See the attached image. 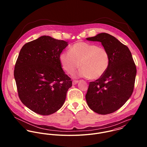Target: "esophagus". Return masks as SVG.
Masks as SVG:
<instances>
[{
  "instance_id": "34e87169",
  "label": "esophagus",
  "mask_w": 147,
  "mask_h": 147,
  "mask_svg": "<svg viewBox=\"0 0 147 147\" xmlns=\"http://www.w3.org/2000/svg\"><path fill=\"white\" fill-rule=\"evenodd\" d=\"M78 82H79L78 80H74V81L72 82V84H73V85H75V84L78 83Z\"/></svg>"
}]
</instances>
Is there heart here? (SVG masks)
<instances>
[{
    "mask_svg": "<svg viewBox=\"0 0 147 147\" xmlns=\"http://www.w3.org/2000/svg\"><path fill=\"white\" fill-rule=\"evenodd\" d=\"M59 61L63 69L68 74H72L80 65L82 68L78 76L97 80L107 71L110 58L108 51L103 47L92 43L78 42L70 47L69 53H61Z\"/></svg>",
    "mask_w": 147,
    "mask_h": 147,
    "instance_id": "b5f03b06",
    "label": "heart"
}]
</instances>
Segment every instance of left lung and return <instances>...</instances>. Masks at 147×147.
I'll use <instances>...</instances> for the list:
<instances>
[{"label": "left lung", "mask_w": 147, "mask_h": 147, "mask_svg": "<svg viewBox=\"0 0 147 147\" xmlns=\"http://www.w3.org/2000/svg\"><path fill=\"white\" fill-rule=\"evenodd\" d=\"M86 40L101 42L110 58L104 75L89 83L85 95L86 102L91 110L98 114L112 113L124 105L132 94L136 65L128 47L114 36L101 33Z\"/></svg>", "instance_id": "obj_1"}]
</instances>
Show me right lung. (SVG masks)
Listing matches in <instances>:
<instances>
[{
    "instance_id": "obj_1",
    "label": "right lung",
    "mask_w": 147,
    "mask_h": 147,
    "mask_svg": "<svg viewBox=\"0 0 147 147\" xmlns=\"http://www.w3.org/2000/svg\"><path fill=\"white\" fill-rule=\"evenodd\" d=\"M68 45L43 36L21 48L14 69L18 95L24 105L38 114L50 115L61 109L72 86L59 61Z\"/></svg>"
}]
</instances>
